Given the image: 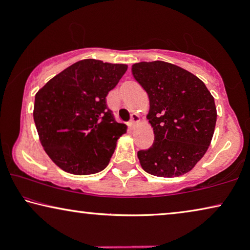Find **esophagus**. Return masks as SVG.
<instances>
[{"mask_svg":"<svg viewBox=\"0 0 250 250\" xmlns=\"http://www.w3.org/2000/svg\"><path fill=\"white\" fill-rule=\"evenodd\" d=\"M139 122H140L139 115L132 114V115H131V121H129V123H128V126H131V127H133V126H135L136 124H138Z\"/></svg>","mask_w":250,"mask_h":250,"instance_id":"34e87169","label":"esophagus"}]
</instances>
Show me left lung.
<instances>
[{
    "instance_id": "obj_1",
    "label": "left lung",
    "mask_w": 250,
    "mask_h": 250,
    "mask_svg": "<svg viewBox=\"0 0 250 250\" xmlns=\"http://www.w3.org/2000/svg\"><path fill=\"white\" fill-rule=\"evenodd\" d=\"M135 81L148 93L146 118L155 141L138 158L146 173L160 177L183 175L203 158L213 138L216 107L197 76L165 61L132 66Z\"/></svg>"
}]
</instances>
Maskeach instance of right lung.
I'll return each instance as SVG.
<instances>
[{
	"label": "right lung",
	"mask_w": 250,
	"mask_h": 250,
	"mask_svg": "<svg viewBox=\"0 0 250 250\" xmlns=\"http://www.w3.org/2000/svg\"><path fill=\"white\" fill-rule=\"evenodd\" d=\"M127 66L85 59L50 80L35 95L34 122L47 156L64 172L90 175L104 169L126 133L105 98Z\"/></svg>",
	"instance_id": "obj_1"
}]
</instances>
